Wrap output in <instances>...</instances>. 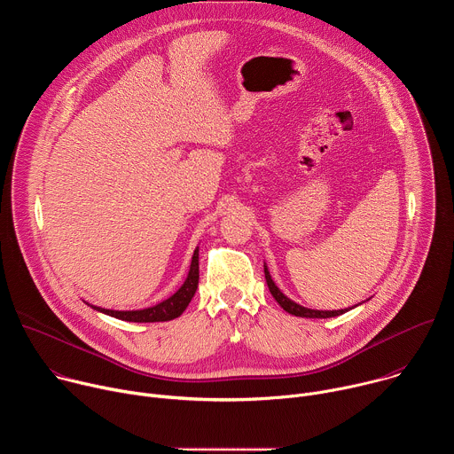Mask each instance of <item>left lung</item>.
I'll return each instance as SVG.
<instances>
[{"label": "left lung", "instance_id": "8db88e82", "mask_svg": "<svg viewBox=\"0 0 454 454\" xmlns=\"http://www.w3.org/2000/svg\"><path fill=\"white\" fill-rule=\"evenodd\" d=\"M264 275H266V282H268V287H270V291H271V294H273V298L278 301V305L286 310V312H289V314H293V316H300V317H334V316H340V314H345V312H348L350 309H354V307H348V309H340V310H317V309H307V307H303V305H300V303H296V301H293L291 298H287L278 287H277V284L273 282V278H271V275H270V270H268V266H266V262H264ZM359 305V303H357Z\"/></svg>", "mask_w": 454, "mask_h": 454}]
</instances>
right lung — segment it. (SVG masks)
<instances>
[{"label":"right lung","mask_w":454,"mask_h":454,"mask_svg":"<svg viewBox=\"0 0 454 454\" xmlns=\"http://www.w3.org/2000/svg\"><path fill=\"white\" fill-rule=\"evenodd\" d=\"M198 284H200V247H196L190 262V271L183 282V286L167 300L147 307V309H140V310H113V309H102V307H93L98 312H104L107 316H113L116 319H123V321H135V323H154V321H170L177 316L183 314V310L188 307L190 300L193 298L198 291Z\"/></svg>","instance_id":"add662e5"}]
</instances>
